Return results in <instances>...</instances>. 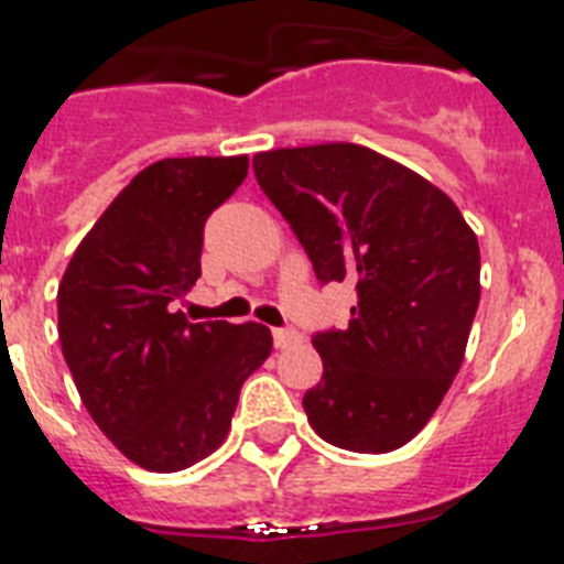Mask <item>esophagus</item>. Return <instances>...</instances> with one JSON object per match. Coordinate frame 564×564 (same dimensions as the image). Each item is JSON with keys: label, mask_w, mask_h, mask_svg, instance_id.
<instances>
[{"label": "esophagus", "mask_w": 564, "mask_h": 564, "mask_svg": "<svg viewBox=\"0 0 564 564\" xmlns=\"http://www.w3.org/2000/svg\"><path fill=\"white\" fill-rule=\"evenodd\" d=\"M272 340H275V349H292L303 340V335L297 329H275L272 332Z\"/></svg>", "instance_id": "esophagus-1"}]
</instances>
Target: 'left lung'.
Instances as JSON below:
<instances>
[{"mask_svg":"<svg viewBox=\"0 0 564 564\" xmlns=\"http://www.w3.org/2000/svg\"><path fill=\"white\" fill-rule=\"evenodd\" d=\"M321 283L351 281L346 329L312 337L323 377L303 394L317 437L386 454L417 437L465 357L479 243L443 189L369 147L332 141L252 159Z\"/></svg>","mask_w":564,"mask_h":564,"instance_id":"8db88e82","label":"left lung"}]
</instances>
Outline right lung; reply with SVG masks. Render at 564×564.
<instances>
[{"instance_id": "add662e5", "label": "right lung", "mask_w": 564, "mask_h": 564, "mask_svg": "<svg viewBox=\"0 0 564 564\" xmlns=\"http://www.w3.org/2000/svg\"><path fill=\"white\" fill-rule=\"evenodd\" d=\"M247 155L144 166L82 238L58 283V340L78 398L127 459L173 474L227 440L241 386L272 351L261 323H189L204 224Z\"/></svg>"}]
</instances>
